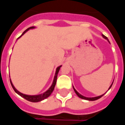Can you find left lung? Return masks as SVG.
<instances>
[{
    "instance_id": "left-lung-1",
    "label": "left lung",
    "mask_w": 125,
    "mask_h": 125,
    "mask_svg": "<svg viewBox=\"0 0 125 125\" xmlns=\"http://www.w3.org/2000/svg\"><path fill=\"white\" fill-rule=\"evenodd\" d=\"M102 37H103L104 38L106 39V40H108V42H109V43H110L109 40H108V38H107V37H106V36H104L103 34H102ZM112 84H113V82H112V84L110 85V86L109 89H110V88H111V87H112ZM73 89H74V91H75V92L76 93V94L78 95V97H79V98H81V99H83V100H89V101L96 100H98L99 98H100L101 97H102V96H103V95H104V94H103V95H99V96H96V97H94V98H87V97H85V96H83V95H81V94H79V92H77V90H76V89H75V88H74V87H73Z\"/></svg>"
}]
</instances>
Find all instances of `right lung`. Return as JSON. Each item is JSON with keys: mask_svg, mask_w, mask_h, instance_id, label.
Instances as JSON below:
<instances>
[{"mask_svg": "<svg viewBox=\"0 0 125 125\" xmlns=\"http://www.w3.org/2000/svg\"><path fill=\"white\" fill-rule=\"evenodd\" d=\"M35 27H29L28 29L25 30V31H23V33H22V35L19 38H18L17 39L20 38L23 35H24L25 33L27 32L28 30H31V29H34ZM62 66H59L56 68V73H55V75H54V79H53V82L52 83V85L49 87V89H48L47 91H46L45 92L43 93V94H38V95H27V94H22L20 92H19L17 89H16L15 86L13 85V83H12V81L10 80V84H11V85H12V87L14 89V91L18 95H19L20 96H21L22 98H23L25 100H27L30 101V102H40V101L43 100L44 99H46L48 97H49L50 95H51V94L52 93L53 90L54 89V87H55L56 83V79H57V75H58V71H59V70L61 69V67Z\"/></svg>", "mask_w": 125, "mask_h": 125, "instance_id": "1", "label": "right lung"}]
</instances>
